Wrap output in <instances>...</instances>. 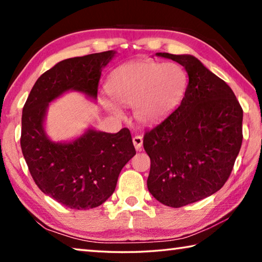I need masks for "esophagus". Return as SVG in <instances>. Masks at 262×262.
I'll list each match as a JSON object with an SVG mask.
<instances>
[{"label":"esophagus","instance_id":"1","mask_svg":"<svg viewBox=\"0 0 262 262\" xmlns=\"http://www.w3.org/2000/svg\"><path fill=\"white\" fill-rule=\"evenodd\" d=\"M133 143H134V147L136 150H141L142 144H143V139H142L141 135H135L133 137Z\"/></svg>","mask_w":262,"mask_h":262}]
</instances>
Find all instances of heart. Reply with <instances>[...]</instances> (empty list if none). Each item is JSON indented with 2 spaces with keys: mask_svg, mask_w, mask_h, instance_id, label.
I'll return each mask as SVG.
<instances>
[{
  "mask_svg": "<svg viewBox=\"0 0 262 262\" xmlns=\"http://www.w3.org/2000/svg\"><path fill=\"white\" fill-rule=\"evenodd\" d=\"M187 77L176 63H159L143 60L117 68L107 82V92L117 103L135 106L137 120L152 123L170 114L183 100ZM106 107L119 114V110L105 101Z\"/></svg>",
  "mask_w": 262,
  "mask_h": 262,
  "instance_id": "1",
  "label": "heart"
}]
</instances>
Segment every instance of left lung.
Instances as JSON below:
<instances>
[{
	"instance_id": "8db88e82",
	"label": "left lung",
	"mask_w": 262,
	"mask_h": 262,
	"mask_svg": "<svg viewBox=\"0 0 262 262\" xmlns=\"http://www.w3.org/2000/svg\"><path fill=\"white\" fill-rule=\"evenodd\" d=\"M183 66L188 85L180 105L144 133L149 192L163 205L187 206L227 183L243 142V108L227 83L192 55L157 53Z\"/></svg>"
}]
</instances>
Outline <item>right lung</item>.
Listing matches in <instances>:
<instances>
[{
  "label": "right lung",
  "mask_w": 262,
  "mask_h": 262,
  "mask_svg": "<svg viewBox=\"0 0 262 262\" xmlns=\"http://www.w3.org/2000/svg\"><path fill=\"white\" fill-rule=\"evenodd\" d=\"M114 54L59 62L37 79L23 107L20 148L30 173L41 192L72 209L96 208L113 194L122 167L136 154L130 132L89 129L72 143H54L43 132V117L48 103L68 90L96 98L101 68Z\"/></svg>",
  "instance_id": "1"
}]
</instances>
